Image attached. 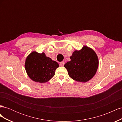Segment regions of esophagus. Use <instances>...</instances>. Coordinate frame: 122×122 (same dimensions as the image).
I'll list each match as a JSON object with an SVG mask.
<instances>
[{
    "mask_svg": "<svg viewBox=\"0 0 122 122\" xmlns=\"http://www.w3.org/2000/svg\"><path fill=\"white\" fill-rule=\"evenodd\" d=\"M64 65H65L64 61H61V62L60 63V65L61 66H62V67H63V66H64Z\"/></svg>",
    "mask_w": 122,
    "mask_h": 122,
    "instance_id": "obj_1",
    "label": "esophagus"
}]
</instances>
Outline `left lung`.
<instances>
[{
	"label": "left lung",
	"mask_w": 122,
	"mask_h": 122,
	"mask_svg": "<svg viewBox=\"0 0 122 122\" xmlns=\"http://www.w3.org/2000/svg\"><path fill=\"white\" fill-rule=\"evenodd\" d=\"M71 61L64 65L68 74L76 81L86 82L95 76L99 66V59L95 51L84 46L80 50H75L70 56Z\"/></svg>",
	"instance_id": "8db88e82"
}]
</instances>
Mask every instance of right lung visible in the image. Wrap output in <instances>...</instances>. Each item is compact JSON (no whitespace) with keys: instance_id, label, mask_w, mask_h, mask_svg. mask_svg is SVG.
<instances>
[{"instance_id":"1","label":"right lung","mask_w":122,"mask_h":122,"mask_svg":"<svg viewBox=\"0 0 122 122\" xmlns=\"http://www.w3.org/2000/svg\"><path fill=\"white\" fill-rule=\"evenodd\" d=\"M59 67L56 61L47 57L45 53L32 51L26 58L25 69L27 74L36 82L45 83L55 75V71Z\"/></svg>"}]
</instances>
